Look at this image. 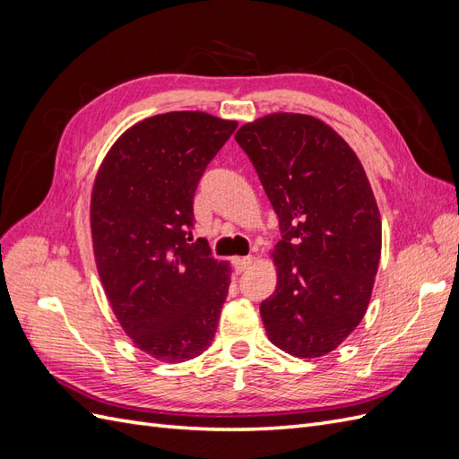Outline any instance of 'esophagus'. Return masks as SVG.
<instances>
[{
    "label": "esophagus",
    "instance_id": "1",
    "mask_svg": "<svg viewBox=\"0 0 459 459\" xmlns=\"http://www.w3.org/2000/svg\"><path fill=\"white\" fill-rule=\"evenodd\" d=\"M253 262H255V256H239V258H235V270H238L239 273H243V272H247L248 268L253 266Z\"/></svg>",
    "mask_w": 459,
    "mask_h": 459
}]
</instances>
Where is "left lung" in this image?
<instances>
[{"label":"left lung","mask_w":459,"mask_h":459,"mask_svg":"<svg viewBox=\"0 0 459 459\" xmlns=\"http://www.w3.org/2000/svg\"><path fill=\"white\" fill-rule=\"evenodd\" d=\"M235 140L280 218L275 290L260 304L268 339L297 358L335 351L362 322L381 258V214L362 162L329 124L273 113Z\"/></svg>","instance_id":"obj_1"}]
</instances>
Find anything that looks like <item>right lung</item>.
<instances>
[{
    "label": "right lung",
    "mask_w": 459,
    "mask_h": 459,
    "mask_svg": "<svg viewBox=\"0 0 459 459\" xmlns=\"http://www.w3.org/2000/svg\"><path fill=\"white\" fill-rule=\"evenodd\" d=\"M238 128L203 110L134 124L97 170L93 256L120 327L159 362H186L211 346L231 266L206 241L189 243L204 169Z\"/></svg>",
    "instance_id": "add662e5"
}]
</instances>
